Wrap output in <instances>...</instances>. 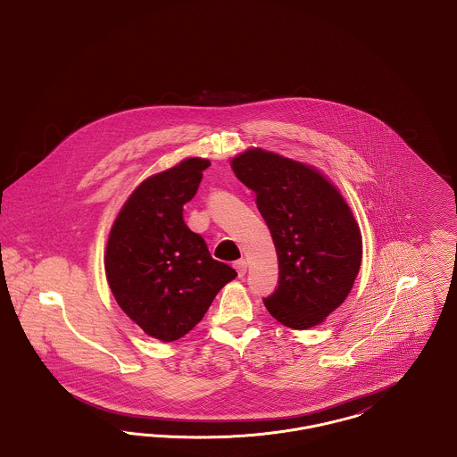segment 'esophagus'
I'll use <instances>...</instances> for the list:
<instances>
[{"label": "esophagus", "instance_id": "34e87169", "mask_svg": "<svg viewBox=\"0 0 457 457\" xmlns=\"http://www.w3.org/2000/svg\"><path fill=\"white\" fill-rule=\"evenodd\" d=\"M235 269H237L239 278H243L246 274V261L239 259V261L235 262Z\"/></svg>", "mask_w": 457, "mask_h": 457}]
</instances>
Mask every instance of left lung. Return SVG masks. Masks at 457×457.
I'll return each mask as SVG.
<instances>
[{"label": "left lung", "instance_id": "8db88e82", "mask_svg": "<svg viewBox=\"0 0 457 457\" xmlns=\"http://www.w3.org/2000/svg\"><path fill=\"white\" fill-rule=\"evenodd\" d=\"M231 168L255 192L278 252L279 283L265 308L298 330L324 322L361 263V233L346 200L324 174L279 154L248 149Z\"/></svg>", "mask_w": 457, "mask_h": 457}]
</instances>
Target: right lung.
Segmentation results:
<instances>
[{
	"label": "right lung",
	"instance_id": "right-lung-1",
	"mask_svg": "<svg viewBox=\"0 0 457 457\" xmlns=\"http://www.w3.org/2000/svg\"><path fill=\"white\" fill-rule=\"evenodd\" d=\"M211 162L190 157L142 181L109 233L106 278L121 310L147 336L171 343L204 319L220 287L237 278L214 261L183 220Z\"/></svg>",
	"mask_w": 457,
	"mask_h": 457
}]
</instances>
